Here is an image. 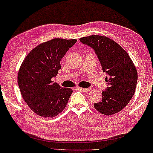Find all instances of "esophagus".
<instances>
[{"label":"esophagus","instance_id":"34e87169","mask_svg":"<svg viewBox=\"0 0 153 153\" xmlns=\"http://www.w3.org/2000/svg\"><path fill=\"white\" fill-rule=\"evenodd\" d=\"M78 90H80V91H82V92H84V93H88V92H89V91H90V89H86V88H81V87H77L76 88Z\"/></svg>","mask_w":153,"mask_h":153}]
</instances>
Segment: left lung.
I'll return each mask as SVG.
<instances>
[{"label": "left lung", "mask_w": 153, "mask_h": 153, "mask_svg": "<svg viewBox=\"0 0 153 153\" xmlns=\"http://www.w3.org/2000/svg\"><path fill=\"white\" fill-rule=\"evenodd\" d=\"M80 42L94 50L106 77L108 87L102 91V99L94 103L101 114L110 116L124 109L135 93L138 74L128 53L105 36L94 35L80 38Z\"/></svg>", "instance_id": "obj_1"}]
</instances>
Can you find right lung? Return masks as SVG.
Wrapping results in <instances>:
<instances>
[{
	"label": "right lung",
	"mask_w": 153,
	"mask_h": 153,
	"mask_svg": "<svg viewBox=\"0 0 153 153\" xmlns=\"http://www.w3.org/2000/svg\"><path fill=\"white\" fill-rule=\"evenodd\" d=\"M76 39L55 38L32 50L20 67L17 82L21 95L36 114L53 117L65 108L72 90L61 87L51 79L61 68L60 60Z\"/></svg>",
	"instance_id": "1"
}]
</instances>
